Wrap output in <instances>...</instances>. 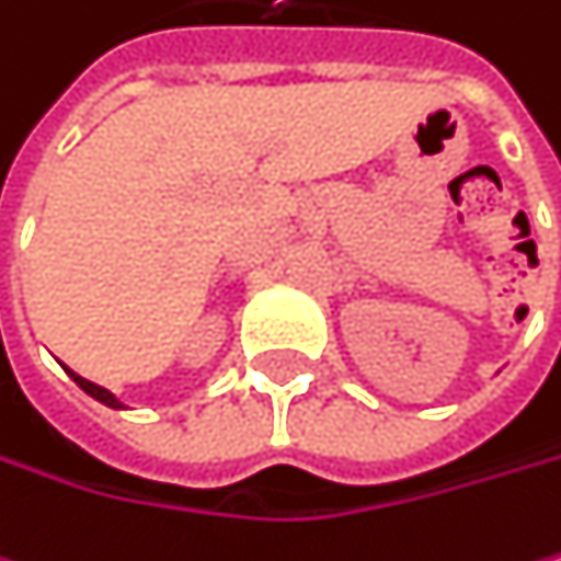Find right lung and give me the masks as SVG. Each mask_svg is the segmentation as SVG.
<instances>
[{
  "label": "right lung",
  "mask_w": 561,
  "mask_h": 561,
  "mask_svg": "<svg viewBox=\"0 0 561 561\" xmlns=\"http://www.w3.org/2000/svg\"><path fill=\"white\" fill-rule=\"evenodd\" d=\"M66 373H69V376H72V382H76L85 396H92L95 402H102V405H108V409H126V405H123V399H115L108 389H102V386H95V382L82 379V376H79V373H72V369H66Z\"/></svg>",
  "instance_id": "right-lung-1"
}]
</instances>
